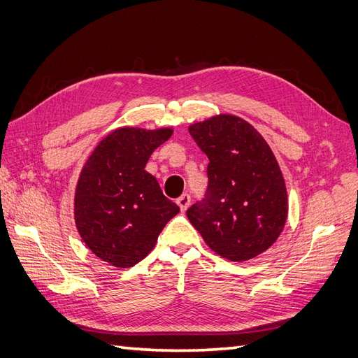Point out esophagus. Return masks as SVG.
I'll use <instances>...</instances> for the list:
<instances>
[{
  "mask_svg": "<svg viewBox=\"0 0 358 358\" xmlns=\"http://www.w3.org/2000/svg\"><path fill=\"white\" fill-rule=\"evenodd\" d=\"M176 203H178V206H179L182 212L187 210L188 206L191 204V196H189V194H182V196L176 200Z\"/></svg>",
  "mask_w": 358,
  "mask_h": 358,
  "instance_id": "obj_1",
  "label": "esophagus"
}]
</instances>
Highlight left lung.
Masks as SVG:
<instances>
[{
    "label": "left lung",
    "instance_id": "left-lung-1",
    "mask_svg": "<svg viewBox=\"0 0 358 358\" xmlns=\"http://www.w3.org/2000/svg\"><path fill=\"white\" fill-rule=\"evenodd\" d=\"M189 134L208 155V189L187 210L210 249L246 262L272 246L288 215L282 171L263 136L243 119L218 115Z\"/></svg>",
    "mask_w": 358,
    "mask_h": 358
}]
</instances>
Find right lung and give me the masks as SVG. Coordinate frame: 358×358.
<instances>
[{"instance_id": "obj_1", "label": "right lung", "mask_w": 358, "mask_h": 358, "mask_svg": "<svg viewBox=\"0 0 358 358\" xmlns=\"http://www.w3.org/2000/svg\"><path fill=\"white\" fill-rule=\"evenodd\" d=\"M171 134V128H117L83 166L74 197L76 227L103 262L121 268L142 262L178 215L179 206L145 170L149 157Z\"/></svg>"}]
</instances>
